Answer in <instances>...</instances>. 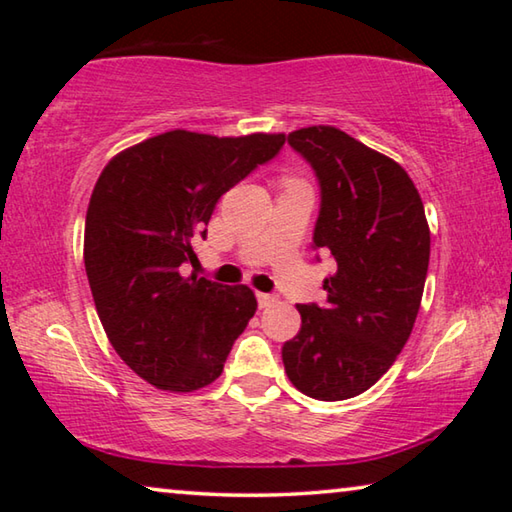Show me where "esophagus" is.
I'll list each match as a JSON object with an SVG mask.
<instances>
[{
    "label": "esophagus",
    "mask_w": 512,
    "mask_h": 512,
    "mask_svg": "<svg viewBox=\"0 0 512 512\" xmlns=\"http://www.w3.org/2000/svg\"><path fill=\"white\" fill-rule=\"evenodd\" d=\"M257 302H259V307H271L273 302H275V296H271V293H257Z\"/></svg>",
    "instance_id": "esophagus-1"
}]
</instances>
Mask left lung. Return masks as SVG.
I'll list each match as a JSON object with an SVG mask.
<instances>
[{"instance_id":"obj_1","label":"left lung","mask_w":512,"mask_h":512,"mask_svg":"<svg viewBox=\"0 0 512 512\" xmlns=\"http://www.w3.org/2000/svg\"><path fill=\"white\" fill-rule=\"evenodd\" d=\"M316 171L320 212L314 246L329 250L327 302L298 305L302 325L284 343L291 384L314 400L368 391L409 341L429 268L422 198L400 164L334 126L289 133Z\"/></svg>"}]
</instances>
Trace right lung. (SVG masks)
Masks as SVG:
<instances>
[{
  "mask_svg": "<svg viewBox=\"0 0 512 512\" xmlns=\"http://www.w3.org/2000/svg\"><path fill=\"white\" fill-rule=\"evenodd\" d=\"M284 133L216 137L169 131L117 153L101 171L85 216L83 259L108 341L155 388L192 393L221 375L232 343L255 316L246 284L187 275L219 198Z\"/></svg>",
  "mask_w": 512,
  "mask_h": 512,
  "instance_id": "1",
  "label": "right lung"
}]
</instances>
